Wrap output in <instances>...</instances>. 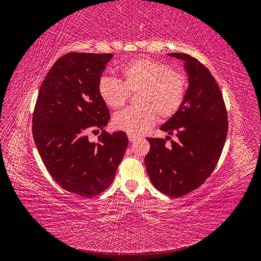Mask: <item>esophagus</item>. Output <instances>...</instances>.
Returning <instances> with one entry per match:
<instances>
[{"label": "esophagus", "mask_w": 261, "mask_h": 261, "mask_svg": "<svg viewBox=\"0 0 261 261\" xmlns=\"http://www.w3.org/2000/svg\"><path fill=\"white\" fill-rule=\"evenodd\" d=\"M137 138H138V136L134 135V134H128V139H129L130 143H133V141H135Z\"/></svg>", "instance_id": "esophagus-1"}]
</instances>
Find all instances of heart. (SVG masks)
Masks as SVG:
<instances>
[{"label": "heart", "mask_w": 261, "mask_h": 261, "mask_svg": "<svg viewBox=\"0 0 261 261\" xmlns=\"http://www.w3.org/2000/svg\"><path fill=\"white\" fill-rule=\"evenodd\" d=\"M121 82L102 76L98 82V93L105 103L118 109L136 93L137 106L126 108L113 116L117 129L137 135L154 124L156 115L165 120L174 115L183 105L187 80L180 70L167 63L149 58H139L126 63L120 69Z\"/></svg>", "instance_id": "obj_1"}]
</instances>
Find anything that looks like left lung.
Returning <instances> with one entry per match:
<instances>
[{"mask_svg":"<svg viewBox=\"0 0 261 261\" xmlns=\"http://www.w3.org/2000/svg\"><path fill=\"white\" fill-rule=\"evenodd\" d=\"M185 62L188 88L183 105L160 129L175 133L176 141L147 138V173L158 191L180 197L198 188L215 170L227 134V113L222 92L210 70L191 55L170 53ZM169 137V136H167Z\"/></svg>","mask_w":261,"mask_h":261,"instance_id":"obj_1","label":"left lung"}]
</instances>
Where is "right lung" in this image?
<instances>
[{
    "mask_svg": "<svg viewBox=\"0 0 261 261\" xmlns=\"http://www.w3.org/2000/svg\"><path fill=\"white\" fill-rule=\"evenodd\" d=\"M111 53L63 55L54 63L39 89L33 115V135L53 179L65 191L96 196L113 183L127 135L107 133L110 111L98 93V82ZM101 129L98 143L86 136Z\"/></svg>",
    "mask_w": 261,
    "mask_h": 261,
    "instance_id": "add662e5",
    "label": "right lung"
}]
</instances>
